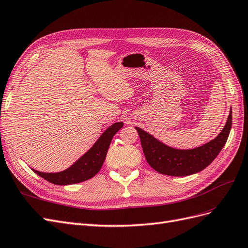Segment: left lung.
<instances>
[{
  "label": "left lung",
  "mask_w": 248,
  "mask_h": 248,
  "mask_svg": "<svg viewBox=\"0 0 248 248\" xmlns=\"http://www.w3.org/2000/svg\"><path fill=\"white\" fill-rule=\"evenodd\" d=\"M231 128L232 109L223 129L214 140L196 149L180 150L164 145L150 133L136 127L150 166L160 174L176 177L189 176L206 169L226 145Z\"/></svg>",
  "instance_id": "obj_1"
}]
</instances>
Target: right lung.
Returning <instances> with one entry per match:
<instances>
[{"instance_id":"add662e5","label":"right lung","mask_w":248,"mask_h":248,"mask_svg":"<svg viewBox=\"0 0 248 248\" xmlns=\"http://www.w3.org/2000/svg\"><path fill=\"white\" fill-rule=\"evenodd\" d=\"M122 127L123 122H117L109 126L87 153L63 171L43 172L34 169L32 170L44 180L57 185L76 184L91 179L100 170L106 159L110 141Z\"/></svg>"}]
</instances>
